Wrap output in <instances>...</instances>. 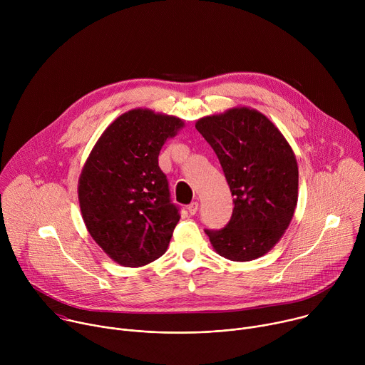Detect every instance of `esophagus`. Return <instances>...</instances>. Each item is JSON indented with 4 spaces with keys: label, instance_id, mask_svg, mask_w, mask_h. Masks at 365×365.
<instances>
[{
    "label": "esophagus",
    "instance_id": "esophagus-1",
    "mask_svg": "<svg viewBox=\"0 0 365 365\" xmlns=\"http://www.w3.org/2000/svg\"><path fill=\"white\" fill-rule=\"evenodd\" d=\"M197 207H199V203L197 202H192L190 205H187V212L190 215H195L197 212Z\"/></svg>",
    "mask_w": 365,
    "mask_h": 365
}]
</instances>
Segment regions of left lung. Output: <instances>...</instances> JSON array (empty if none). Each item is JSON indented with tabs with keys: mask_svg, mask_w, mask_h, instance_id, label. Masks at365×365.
Returning a JSON list of instances; mask_svg holds the SVG:
<instances>
[{
	"mask_svg": "<svg viewBox=\"0 0 365 365\" xmlns=\"http://www.w3.org/2000/svg\"><path fill=\"white\" fill-rule=\"evenodd\" d=\"M196 130L222 166L234 210L218 231L205 230L215 251L231 262H251L269 252L287 230L297 205L294 153L279 128L247 107L203 117Z\"/></svg>",
	"mask_w": 365,
	"mask_h": 365,
	"instance_id": "8db88e82",
	"label": "left lung"
}]
</instances>
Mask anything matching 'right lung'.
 <instances>
[{
	"label": "right lung",
	"mask_w": 365,
	"mask_h": 365,
	"mask_svg": "<svg viewBox=\"0 0 365 365\" xmlns=\"http://www.w3.org/2000/svg\"><path fill=\"white\" fill-rule=\"evenodd\" d=\"M183 121L151 110H131L102 133L78 185L83 222L115 263L145 266L168 250L180 220L159 168L165 141Z\"/></svg>",
	"instance_id": "right-lung-1"
}]
</instances>
